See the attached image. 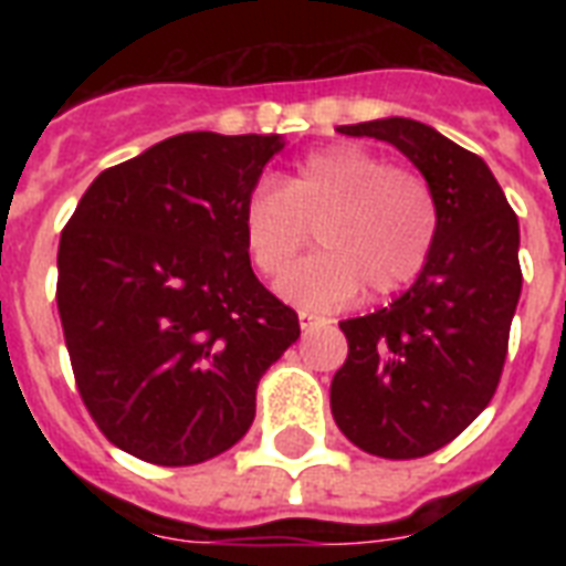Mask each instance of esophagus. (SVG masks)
Listing matches in <instances>:
<instances>
[{
    "label": "esophagus",
    "mask_w": 566,
    "mask_h": 566,
    "mask_svg": "<svg viewBox=\"0 0 566 566\" xmlns=\"http://www.w3.org/2000/svg\"><path fill=\"white\" fill-rule=\"evenodd\" d=\"M319 326H326V319L317 317V314H308V311H302V314H300V328H302V332H305V335H308V332H314V328H319Z\"/></svg>",
    "instance_id": "obj_1"
}]
</instances>
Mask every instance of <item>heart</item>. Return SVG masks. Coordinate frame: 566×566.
<instances>
[{
    "instance_id": "b5f03b06",
    "label": "heart",
    "mask_w": 566,
    "mask_h": 566,
    "mask_svg": "<svg viewBox=\"0 0 566 566\" xmlns=\"http://www.w3.org/2000/svg\"><path fill=\"white\" fill-rule=\"evenodd\" d=\"M319 252L279 279L296 308L335 311L367 287L402 291L420 275L438 240V202L411 170L387 167L376 153L335 144L311 153L282 185L261 179L243 202V240L258 273L279 275L308 243Z\"/></svg>"
}]
</instances>
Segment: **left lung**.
<instances>
[{
	"instance_id": "1",
	"label": "left lung",
	"mask_w": 566,
	"mask_h": 566,
	"mask_svg": "<svg viewBox=\"0 0 566 566\" xmlns=\"http://www.w3.org/2000/svg\"><path fill=\"white\" fill-rule=\"evenodd\" d=\"M396 146L438 202V240L402 296L344 319L349 355L332 413L355 447L422 458L455 440L493 399L517 311L520 222L479 155L408 117L340 126Z\"/></svg>"
}]
</instances>
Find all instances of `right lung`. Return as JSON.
<instances>
[{
  "instance_id": "obj_1",
  "label": "right lung",
  "mask_w": 566,
  "mask_h": 566,
  "mask_svg": "<svg viewBox=\"0 0 566 566\" xmlns=\"http://www.w3.org/2000/svg\"><path fill=\"white\" fill-rule=\"evenodd\" d=\"M282 149V135L167 137L99 172L61 231L75 385L128 455L188 467L231 449L296 344V311L258 282L243 240L247 193Z\"/></svg>"
}]
</instances>
